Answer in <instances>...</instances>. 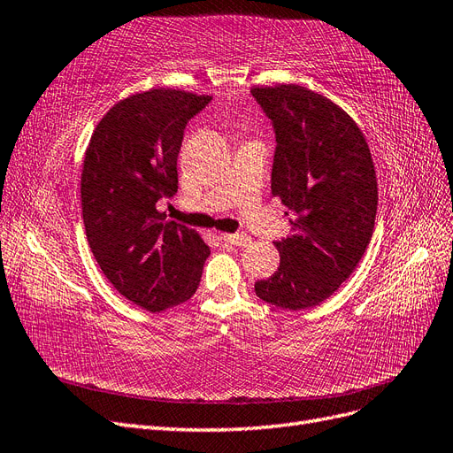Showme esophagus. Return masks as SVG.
Returning <instances> with one entry per match:
<instances>
[{
	"label": "esophagus",
	"instance_id": "1",
	"mask_svg": "<svg viewBox=\"0 0 453 453\" xmlns=\"http://www.w3.org/2000/svg\"><path fill=\"white\" fill-rule=\"evenodd\" d=\"M219 238H221L226 243H232V245H242V248H245V245L251 243V238L245 236V234H228V232H221Z\"/></svg>",
	"mask_w": 453,
	"mask_h": 453
}]
</instances>
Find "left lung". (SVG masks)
I'll list each match as a JSON object with an SVG mask.
<instances>
[{
  "label": "left lung",
  "mask_w": 453,
  "mask_h": 453,
  "mask_svg": "<svg viewBox=\"0 0 453 453\" xmlns=\"http://www.w3.org/2000/svg\"><path fill=\"white\" fill-rule=\"evenodd\" d=\"M251 94L276 128L272 195L295 213L289 236L273 242L280 266L255 293L278 308L306 310L351 276L372 238V155L357 122L326 96L295 83Z\"/></svg>",
  "instance_id": "8db88e82"
}]
</instances>
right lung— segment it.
I'll use <instances>...</instances> for the list:
<instances>
[{"instance_id":"add662e5","label":"right lung","mask_w":453,"mask_h":453,"mask_svg":"<svg viewBox=\"0 0 453 453\" xmlns=\"http://www.w3.org/2000/svg\"><path fill=\"white\" fill-rule=\"evenodd\" d=\"M210 100L162 87L130 94L102 117L85 150L81 208L92 255L122 296L155 313L196 293L210 255L196 230L157 208L177 193L187 120Z\"/></svg>"}]
</instances>
